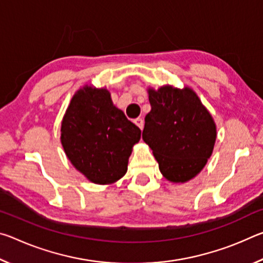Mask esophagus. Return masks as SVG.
<instances>
[{"label": "esophagus", "instance_id": "34e87169", "mask_svg": "<svg viewBox=\"0 0 263 263\" xmlns=\"http://www.w3.org/2000/svg\"><path fill=\"white\" fill-rule=\"evenodd\" d=\"M135 124L136 125L140 128V130H142V127H144V119L142 118H136L135 119Z\"/></svg>", "mask_w": 263, "mask_h": 263}]
</instances>
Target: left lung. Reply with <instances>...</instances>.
Instances as JSON below:
<instances>
[{
    "label": "left lung",
    "instance_id": "obj_1",
    "mask_svg": "<svg viewBox=\"0 0 263 263\" xmlns=\"http://www.w3.org/2000/svg\"><path fill=\"white\" fill-rule=\"evenodd\" d=\"M151 111L142 139L152 149L166 180L184 183L201 173L211 157L217 126L211 114L189 87L148 88Z\"/></svg>",
    "mask_w": 263,
    "mask_h": 263
}]
</instances>
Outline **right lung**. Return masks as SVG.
<instances>
[{"label": "right lung", "instance_id": "obj_1", "mask_svg": "<svg viewBox=\"0 0 263 263\" xmlns=\"http://www.w3.org/2000/svg\"><path fill=\"white\" fill-rule=\"evenodd\" d=\"M141 131L112 103L105 87L84 84L61 122L60 141L74 168L92 183L112 184L126 174Z\"/></svg>", "mask_w": 263, "mask_h": 263}]
</instances>
